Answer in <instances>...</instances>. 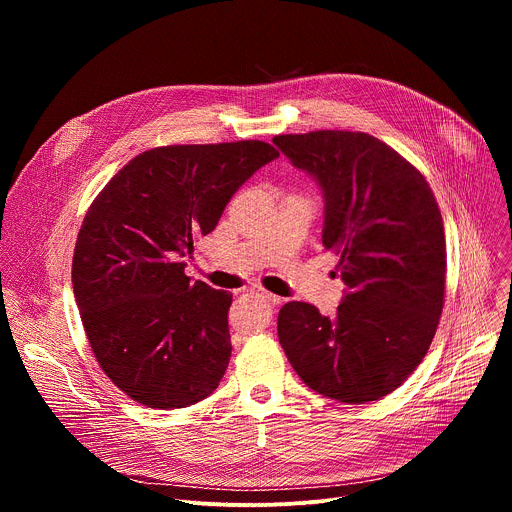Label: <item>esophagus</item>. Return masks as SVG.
<instances>
[{
	"mask_svg": "<svg viewBox=\"0 0 512 512\" xmlns=\"http://www.w3.org/2000/svg\"><path fill=\"white\" fill-rule=\"evenodd\" d=\"M255 291H257V296H259L261 300H265L267 304H273V306H277V304L281 302V298H277L275 294H271V291H265V289H261V287H257Z\"/></svg>",
	"mask_w": 512,
	"mask_h": 512,
	"instance_id": "1",
	"label": "esophagus"
}]
</instances>
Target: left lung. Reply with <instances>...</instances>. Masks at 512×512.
<instances>
[{
    "mask_svg": "<svg viewBox=\"0 0 512 512\" xmlns=\"http://www.w3.org/2000/svg\"><path fill=\"white\" fill-rule=\"evenodd\" d=\"M273 143L324 196L322 245L346 285L334 316L306 302L279 310L291 367L340 403L377 401L423 360L446 289V237L435 196L403 156L360 131L275 135Z\"/></svg>",
    "mask_w": 512,
    "mask_h": 512,
    "instance_id": "obj_1",
    "label": "left lung"
}]
</instances>
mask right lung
<instances>
[{"label": "right lung", "mask_w": 512, "mask_h": 512, "mask_svg": "<svg viewBox=\"0 0 512 512\" xmlns=\"http://www.w3.org/2000/svg\"><path fill=\"white\" fill-rule=\"evenodd\" d=\"M275 158L257 139L154 148L123 166L87 210L72 289L99 367L133 401L180 409L221 383L233 294L192 283L184 257Z\"/></svg>", "instance_id": "right-lung-1"}]
</instances>
